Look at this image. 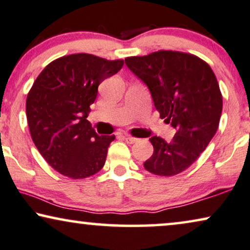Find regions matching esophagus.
Returning a JSON list of instances; mask_svg holds the SVG:
<instances>
[{"instance_id":"esophagus-1","label":"esophagus","mask_w":250,"mask_h":250,"mask_svg":"<svg viewBox=\"0 0 250 250\" xmlns=\"http://www.w3.org/2000/svg\"><path fill=\"white\" fill-rule=\"evenodd\" d=\"M124 140L128 143V145H133V143H135L136 141H138V139L132 138V136H124Z\"/></svg>"}]
</instances>
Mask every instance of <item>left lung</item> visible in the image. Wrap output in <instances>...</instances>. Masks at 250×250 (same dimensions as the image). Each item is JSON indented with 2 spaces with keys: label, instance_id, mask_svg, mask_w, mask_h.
<instances>
[{
  "label": "left lung",
  "instance_id": "8db88e82",
  "mask_svg": "<svg viewBox=\"0 0 250 250\" xmlns=\"http://www.w3.org/2000/svg\"><path fill=\"white\" fill-rule=\"evenodd\" d=\"M125 63L148 86L160 118L176 129L169 142L150 139L153 153L145 168L176 175L196 162L217 131L223 100L216 76L200 58L177 51L128 57Z\"/></svg>",
  "mask_w": 250,
  "mask_h": 250
}]
</instances>
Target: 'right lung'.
<instances>
[{"label":"right lung","mask_w":250,"mask_h":250,"mask_svg":"<svg viewBox=\"0 0 250 250\" xmlns=\"http://www.w3.org/2000/svg\"><path fill=\"white\" fill-rule=\"evenodd\" d=\"M123 64L124 60L70 54L47 64L34 82L26 101L30 135L43 158L62 175L85 179L104 167L115 135L99 136L86 118L99 85Z\"/></svg>","instance_id":"obj_1"}]
</instances>
